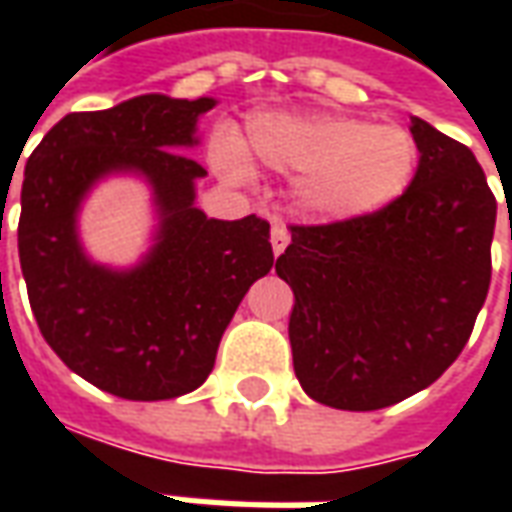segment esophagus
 I'll use <instances>...</instances> for the list:
<instances>
[{"label": "esophagus", "instance_id": "esophagus-1", "mask_svg": "<svg viewBox=\"0 0 512 512\" xmlns=\"http://www.w3.org/2000/svg\"><path fill=\"white\" fill-rule=\"evenodd\" d=\"M288 244H290V230L282 222H274V227H271V249H274V255H282Z\"/></svg>", "mask_w": 512, "mask_h": 512}]
</instances>
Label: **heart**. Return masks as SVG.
I'll return each instance as SVG.
<instances>
[{
	"mask_svg": "<svg viewBox=\"0 0 512 512\" xmlns=\"http://www.w3.org/2000/svg\"><path fill=\"white\" fill-rule=\"evenodd\" d=\"M246 145L263 164L301 175L299 194L310 211L329 219H362L397 202L419 167L414 136L397 126H370L356 117L260 115ZM227 178L244 180L249 161L233 136L216 145Z\"/></svg>",
	"mask_w": 512,
	"mask_h": 512,
	"instance_id": "1",
	"label": "heart"
}]
</instances>
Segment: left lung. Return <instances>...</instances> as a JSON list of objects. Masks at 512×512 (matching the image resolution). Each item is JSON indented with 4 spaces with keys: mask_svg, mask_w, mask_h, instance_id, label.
I'll return each instance as SVG.
<instances>
[{
    "mask_svg": "<svg viewBox=\"0 0 512 512\" xmlns=\"http://www.w3.org/2000/svg\"><path fill=\"white\" fill-rule=\"evenodd\" d=\"M419 167L384 211L290 224L277 274L293 290L290 348L323 406L376 411L461 356L491 285L496 197L466 145L411 117Z\"/></svg>",
    "mask_w": 512,
    "mask_h": 512,
    "instance_id": "obj_1",
    "label": "left lung"
}]
</instances>
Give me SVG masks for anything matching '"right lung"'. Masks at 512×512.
I'll list each match as a JSON object with an SVG mask.
<instances>
[{"instance_id":"obj_1","label":"right lung","mask_w":512,"mask_h":512,"mask_svg":"<svg viewBox=\"0 0 512 512\" xmlns=\"http://www.w3.org/2000/svg\"><path fill=\"white\" fill-rule=\"evenodd\" d=\"M211 98L139 95L104 112H71L24 167L18 257L43 340L109 395L169 400L211 376L219 340L252 282L274 266L268 222L208 219L194 208L202 164L183 153ZM112 168L142 171L162 211L145 264L117 275L75 241V208Z\"/></svg>"}]
</instances>
